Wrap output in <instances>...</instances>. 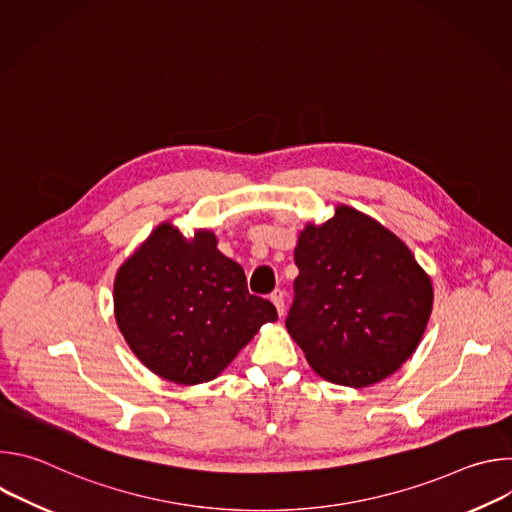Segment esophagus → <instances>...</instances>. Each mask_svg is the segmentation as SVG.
Returning a JSON list of instances; mask_svg holds the SVG:
<instances>
[{"label": "esophagus", "instance_id": "1", "mask_svg": "<svg viewBox=\"0 0 512 512\" xmlns=\"http://www.w3.org/2000/svg\"><path fill=\"white\" fill-rule=\"evenodd\" d=\"M271 302L275 304L277 314L283 316V314H285V296H283L281 289H275V291H273V294H271Z\"/></svg>", "mask_w": 512, "mask_h": 512}]
</instances>
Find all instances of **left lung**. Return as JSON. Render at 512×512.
I'll return each mask as SVG.
<instances>
[{
  "mask_svg": "<svg viewBox=\"0 0 512 512\" xmlns=\"http://www.w3.org/2000/svg\"><path fill=\"white\" fill-rule=\"evenodd\" d=\"M300 275L285 328L326 381L369 387L417 348L433 289L409 247L350 206L308 225L294 251Z\"/></svg>",
  "mask_w": 512,
  "mask_h": 512,
  "instance_id": "1",
  "label": "left lung"
}]
</instances>
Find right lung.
Returning <instances> with one entry per match:
<instances>
[{
	"instance_id": "right-lung-1",
	"label": "right lung",
	"mask_w": 512,
	"mask_h": 512,
	"mask_svg": "<svg viewBox=\"0 0 512 512\" xmlns=\"http://www.w3.org/2000/svg\"><path fill=\"white\" fill-rule=\"evenodd\" d=\"M115 318L152 373L178 385L212 381L261 324L269 300L249 294L243 267L216 249L210 231L186 239L160 225L117 271Z\"/></svg>"
}]
</instances>
